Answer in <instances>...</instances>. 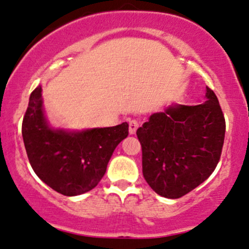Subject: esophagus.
<instances>
[{
    "mask_svg": "<svg viewBox=\"0 0 249 249\" xmlns=\"http://www.w3.org/2000/svg\"><path fill=\"white\" fill-rule=\"evenodd\" d=\"M139 127V122L138 120H131L130 124H129V132L130 135H135L136 131H137V129Z\"/></svg>",
    "mask_w": 249,
    "mask_h": 249,
    "instance_id": "obj_1",
    "label": "esophagus"
}]
</instances>
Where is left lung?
I'll use <instances>...</instances> for the list:
<instances>
[{
  "label": "left lung",
  "instance_id": "8db88e82",
  "mask_svg": "<svg viewBox=\"0 0 249 249\" xmlns=\"http://www.w3.org/2000/svg\"><path fill=\"white\" fill-rule=\"evenodd\" d=\"M206 97L200 105H174L151 114L137 130L144 178L163 197L187 195L208 178L220 160L226 120L209 87Z\"/></svg>",
  "mask_w": 249,
  "mask_h": 249
}]
</instances>
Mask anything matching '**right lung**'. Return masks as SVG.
<instances>
[{
    "instance_id": "obj_1",
    "label": "right lung",
    "mask_w": 249,
    "mask_h": 249,
    "mask_svg": "<svg viewBox=\"0 0 249 249\" xmlns=\"http://www.w3.org/2000/svg\"><path fill=\"white\" fill-rule=\"evenodd\" d=\"M41 86L32 92L22 122V137L34 173L65 196L92 190L106 173L117 145L129 135V124L67 132L49 127Z\"/></svg>"
}]
</instances>
